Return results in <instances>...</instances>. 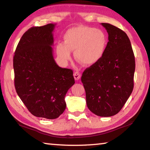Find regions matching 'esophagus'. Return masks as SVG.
I'll use <instances>...</instances> for the list:
<instances>
[{
  "mask_svg": "<svg viewBox=\"0 0 150 150\" xmlns=\"http://www.w3.org/2000/svg\"><path fill=\"white\" fill-rule=\"evenodd\" d=\"M80 77H81V75H80V73H79L78 72H74V79H75L76 80H78L80 78Z\"/></svg>",
  "mask_w": 150,
  "mask_h": 150,
  "instance_id": "1",
  "label": "esophagus"
}]
</instances>
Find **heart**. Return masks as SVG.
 <instances>
[{"instance_id":"b5f03b06","label":"heart","mask_w":150,"mask_h":150,"mask_svg":"<svg viewBox=\"0 0 150 150\" xmlns=\"http://www.w3.org/2000/svg\"><path fill=\"white\" fill-rule=\"evenodd\" d=\"M64 43L59 42L56 46L58 57L66 63L71 59L74 50L76 60L86 66L99 62L105 53L108 37L103 30L88 26L71 28L64 33Z\"/></svg>"}]
</instances>
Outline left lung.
Returning <instances> with one entry per match:
<instances>
[{
  "mask_svg": "<svg viewBox=\"0 0 150 150\" xmlns=\"http://www.w3.org/2000/svg\"><path fill=\"white\" fill-rule=\"evenodd\" d=\"M101 25L108 34L105 53L99 62L84 70L81 80L90 111L110 117L120 111L132 91L135 59L127 34L111 24Z\"/></svg>",
  "mask_w": 150,
  "mask_h": 150,
  "instance_id": "1",
  "label": "left lung"
}]
</instances>
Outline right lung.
I'll list each match as a JSON object with an SVG mask.
<instances>
[{"mask_svg": "<svg viewBox=\"0 0 150 150\" xmlns=\"http://www.w3.org/2000/svg\"><path fill=\"white\" fill-rule=\"evenodd\" d=\"M56 24L32 27L19 40L13 56L16 92L36 117L57 118L66 108L65 95L74 84L71 69L59 67L53 58Z\"/></svg>", "mask_w": 150, "mask_h": 150, "instance_id": "obj_1", "label": "right lung"}]
</instances>
